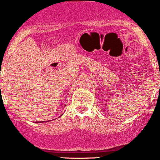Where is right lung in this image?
Returning <instances> with one entry per match:
<instances>
[{"mask_svg":"<svg viewBox=\"0 0 160 160\" xmlns=\"http://www.w3.org/2000/svg\"><path fill=\"white\" fill-rule=\"evenodd\" d=\"M41 122H42H42H44V121H40V122H39V123H41Z\"/></svg>","mask_w":160,"mask_h":160,"instance_id":"add662e5","label":"right lung"}]
</instances>
